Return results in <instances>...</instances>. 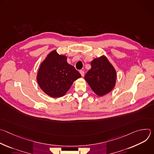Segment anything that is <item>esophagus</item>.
<instances>
[{
  "instance_id": "esophagus-1",
  "label": "esophagus",
  "mask_w": 154,
  "mask_h": 154,
  "mask_svg": "<svg viewBox=\"0 0 154 154\" xmlns=\"http://www.w3.org/2000/svg\"><path fill=\"white\" fill-rule=\"evenodd\" d=\"M80 74H81V75L82 76V77H83L84 76V71H82V70H81V71H80Z\"/></svg>"
}]
</instances>
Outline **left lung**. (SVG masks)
<instances>
[{
    "label": "left lung",
    "mask_w": 154,
    "mask_h": 154,
    "mask_svg": "<svg viewBox=\"0 0 154 154\" xmlns=\"http://www.w3.org/2000/svg\"><path fill=\"white\" fill-rule=\"evenodd\" d=\"M91 65V68L85 75V79L94 93L103 96L115 88L116 71L105 55L94 58Z\"/></svg>",
    "instance_id": "obj_1"
}]
</instances>
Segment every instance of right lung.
<instances>
[{
  "label": "right lung",
  "instance_id": "add662e5",
  "mask_svg": "<svg viewBox=\"0 0 154 154\" xmlns=\"http://www.w3.org/2000/svg\"><path fill=\"white\" fill-rule=\"evenodd\" d=\"M80 77V74L67 62V57L54 50L40 64L36 80L44 93L58 98L64 96L73 82Z\"/></svg>",
  "mask_w": 154,
  "mask_h": 154
}]
</instances>
